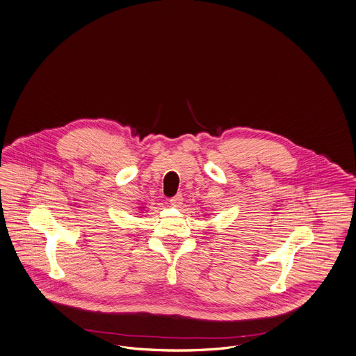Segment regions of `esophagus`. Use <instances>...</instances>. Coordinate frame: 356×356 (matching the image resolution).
<instances>
[{"mask_svg":"<svg viewBox=\"0 0 356 356\" xmlns=\"http://www.w3.org/2000/svg\"><path fill=\"white\" fill-rule=\"evenodd\" d=\"M170 205L172 207H180L183 204V195L181 194H176L175 197H172L170 200Z\"/></svg>","mask_w":356,"mask_h":356,"instance_id":"esophagus-1","label":"esophagus"}]
</instances>
